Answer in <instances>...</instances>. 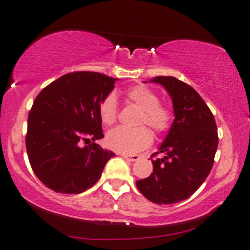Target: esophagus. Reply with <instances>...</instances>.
Here are the masks:
<instances>
[{
	"mask_svg": "<svg viewBox=\"0 0 250 250\" xmlns=\"http://www.w3.org/2000/svg\"><path fill=\"white\" fill-rule=\"evenodd\" d=\"M121 156L125 158V159L129 160V162H137L138 159H140V156H137V154H125L123 153Z\"/></svg>",
	"mask_w": 250,
	"mask_h": 250,
	"instance_id": "obj_1",
	"label": "esophagus"
}]
</instances>
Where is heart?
Instances as JSON below:
<instances>
[{
    "mask_svg": "<svg viewBox=\"0 0 250 250\" xmlns=\"http://www.w3.org/2000/svg\"><path fill=\"white\" fill-rule=\"evenodd\" d=\"M129 102L142 109L138 125H147L158 134L168 130L173 120V112L168 106L159 103V97L152 88L145 85H136L125 93ZM102 122L106 125H113L118 118V104L113 93L103 100L99 107ZM152 142V134L146 127L129 129L116 127L106 135V144L112 150L123 153H135L147 147Z\"/></svg>",
    "mask_w": 250,
    "mask_h": 250,
    "instance_id": "1",
    "label": "heart"
}]
</instances>
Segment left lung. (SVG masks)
Listing matches in <instances>:
<instances>
[{"label": "left lung", "mask_w": 250, "mask_h": 250, "mask_svg": "<svg viewBox=\"0 0 250 250\" xmlns=\"http://www.w3.org/2000/svg\"><path fill=\"white\" fill-rule=\"evenodd\" d=\"M151 83L166 88L175 119L158 152L152 154L164 157L152 160L153 172L136 181V186L153 203L174 204L187 200L209 175L218 146L217 125L190 85L172 76H157Z\"/></svg>", "instance_id": "1"}]
</instances>
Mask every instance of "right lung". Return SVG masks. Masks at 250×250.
<instances>
[{
  "label": "right lung",
  "instance_id": "1",
  "mask_svg": "<svg viewBox=\"0 0 250 250\" xmlns=\"http://www.w3.org/2000/svg\"><path fill=\"white\" fill-rule=\"evenodd\" d=\"M115 81L99 72H70L37 96L28 113L25 143L34 174L47 188L81 194L100 179L114 157L94 142L104 137L99 107Z\"/></svg>",
  "mask_w": 250,
  "mask_h": 250
}]
</instances>
